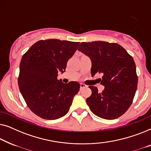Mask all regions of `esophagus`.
I'll list each match as a JSON object with an SVG mask.
<instances>
[{
    "instance_id": "34e87169",
    "label": "esophagus",
    "mask_w": 151,
    "mask_h": 151,
    "mask_svg": "<svg viewBox=\"0 0 151 151\" xmlns=\"http://www.w3.org/2000/svg\"><path fill=\"white\" fill-rule=\"evenodd\" d=\"M87 88V86L86 84H83V83H81L80 84V88L81 89H83V88Z\"/></svg>"
}]
</instances>
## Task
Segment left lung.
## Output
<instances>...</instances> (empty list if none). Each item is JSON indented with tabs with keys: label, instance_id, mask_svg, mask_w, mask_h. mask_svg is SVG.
I'll list each match as a JSON object with an SVG mask.
<instances>
[{
	"label": "left lung",
	"instance_id": "left-lung-1",
	"mask_svg": "<svg viewBox=\"0 0 151 151\" xmlns=\"http://www.w3.org/2000/svg\"><path fill=\"white\" fill-rule=\"evenodd\" d=\"M78 50L88 55L92 61L91 73L101 74V93L90 86L91 96L86 99L93 114L106 120L123 115L133 103L138 77L133 57L122 46L103 41L82 42Z\"/></svg>",
	"mask_w": 151,
	"mask_h": 151
}]
</instances>
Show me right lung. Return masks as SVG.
Returning <instances> with one entry per match:
<instances>
[{"label": "right lung", "mask_w": 151, "mask_h": 151, "mask_svg": "<svg viewBox=\"0 0 151 151\" xmlns=\"http://www.w3.org/2000/svg\"><path fill=\"white\" fill-rule=\"evenodd\" d=\"M78 45L79 42L57 39L40 40L23 55L19 89L29 109L39 117L56 120L68 112L80 85L63 83L57 76L59 71L65 72Z\"/></svg>", "instance_id": "right-lung-1"}]
</instances>
